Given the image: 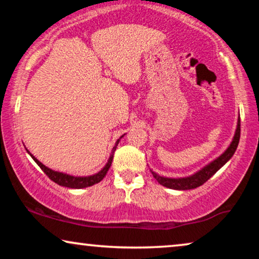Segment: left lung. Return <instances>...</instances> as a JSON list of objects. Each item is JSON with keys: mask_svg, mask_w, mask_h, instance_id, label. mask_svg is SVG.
Wrapping results in <instances>:
<instances>
[{"mask_svg": "<svg viewBox=\"0 0 259 259\" xmlns=\"http://www.w3.org/2000/svg\"><path fill=\"white\" fill-rule=\"evenodd\" d=\"M239 138H240V119L238 118L235 136H233V139L231 141V144H230V146L226 148L224 153L219 155L217 159H214V160L211 161L210 164L204 166L203 168L194 173V175L184 177V178H167V177H161L157 175V173L151 169L152 175H153L155 180H157L160 185L168 187V189L182 190V191L196 189V187H199L203 185L204 183H206L219 168H222L223 166H224L226 162L232 158V155L235 154V152L237 150V146H238Z\"/></svg>", "mask_w": 259, "mask_h": 259, "instance_id": "1", "label": "left lung"}]
</instances>
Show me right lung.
I'll use <instances>...</instances> for the list:
<instances>
[{"label": "right lung", "instance_id": "1", "mask_svg": "<svg viewBox=\"0 0 259 259\" xmlns=\"http://www.w3.org/2000/svg\"><path fill=\"white\" fill-rule=\"evenodd\" d=\"M122 137L123 136H121L118 140H116L114 147H113V150H112V153H111V155H109V159H108L107 164L104 166V168H102L101 171H99L98 173H95V175H92V176H88V177H75V176L67 175V173L54 171V169H52V168L47 167V166H45L41 161H38L37 159L35 158L34 155L30 153L29 151L27 150V152H28V153H29L30 157L34 159V161L36 162L38 166H40L42 171H44L46 175L49 177V179H52L53 182L58 184V185L65 186V187H69V189H83V187L93 186L94 184H98L99 182H101V180L104 179V177L106 176V173H107L109 167H111L112 161H113V157H114V152L116 150V146H118L119 141H120V139H121Z\"/></svg>", "mask_w": 259, "mask_h": 259}]
</instances>
